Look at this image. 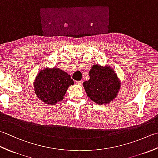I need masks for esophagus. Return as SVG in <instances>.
Returning a JSON list of instances; mask_svg holds the SVG:
<instances>
[{
	"label": "esophagus",
	"mask_w": 158,
	"mask_h": 158,
	"mask_svg": "<svg viewBox=\"0 0 158 158\" xmlns=\"http://www.w3.org/2000/svg\"><path fill=\"white\" fill-rule=\"evenodd\" d=\"M75 83L77 85H81L83 83V81H76Z\"/></svg>",
	"instance_id": "34e87169"
}]
</instances>
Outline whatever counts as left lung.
I'll use <instances>...</instances> for the list:
<instances>
[{"mask_svg":"<svg viewBox=\"0 0 158 158\" xmlns=\"http://www.w3.org/2000/svg\"><path fill=\"white\" fill-rule=\"evenodd\" d=\"M89 79L83 82L89 98L98 105H106L116 98L121 83L110 67L94 64L89 72Z\"/></svg>","mask_w":158,"mask_h":158,"instance_id":"left-lung-1","label":"left lung"}]
</instances>
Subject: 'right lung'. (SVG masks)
Returning a JSON list of instances; mask_svg holds the SVG:
<instances>
[{"label":"right lung","instance_id":"add662e5","mask_svg":"<svg viewBox=\"0 0 158 158\" xmlns=\"http://www.w3.org/2000/svg\"><path fill=\"white\" fill-rule=\"evenodd\" d=\"M73 84V80L66 72L58 68H45L36 76L33 88L40 100L53 105L64 99L69 87Z\"/></svg>","mask_w":158,"mask_h":158}]
</instances>
